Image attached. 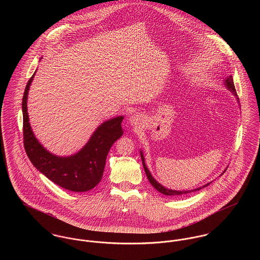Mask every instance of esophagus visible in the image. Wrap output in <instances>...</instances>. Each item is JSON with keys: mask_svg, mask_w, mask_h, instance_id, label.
Returning a JSON list of instances; mask_svg holds the SVG:
<instances>
[{"mask_svg": "<svg viewBox=\"0 0 260 260\" xmlns=\"http://www.w3.org/2000/svg\"><path fill=\"white\" fill-rule=\"evenodd\" d=\"M140 120H141V118L139 115H134L130 118V122L132 125H138L140 123Z\"/></svg>", "mask_w": 260, "mask_h": 260, "instance_id": "esophagus-1", "label": "esophagus"}]
</instances>
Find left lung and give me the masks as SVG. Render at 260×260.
Masks as SVG:
<instances>
[{
    "label": "left lung",
    "instance_id": "left-lung-1",
    "mask_svg": "<svg viewBox=\"0 0 260 260\" xmlns=\"http://www.w3.org/2000/svg\"><path fill=\"white\" fill-rule=\"evenodd\" d=\"M225 85L227 86V88H228V89H229V90H230V91H231L235 96H237V93H236V90H235V87H234V83H233V78H232V76H229V77L227 78V80H225ZM141 159H142L143 167H144V170H145V173H146V176H147V178H148L149 182L152 184V186H153L157 191H159L160 193H162V194H164V195L172 196V197L182 196V195L189 194V193L194 192V191H198V190H200L201 188H203V187H205V186L209 185V183H208V184H206V185H204L203 187H199V188H197V189L188 190V191H176V190H171V189L165 188L164 186H162L160 183H158V182H157V181L152 177L151 173L149 172V170L147 169L146 165H145V162H144V156H143L142 152H141Z\"/></svg>",
    "mask_w": 260,
    "mask_h": 260
}]
</instances>
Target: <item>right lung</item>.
I'll return each mask as SVG.
<instances>
[{
	"instance_id": "1",
	"label": "right lung",
	"mask_w": 260,
	"mask_h": 260,
	"mask_svg": "<svg viewBox=\"0 0 260 260\" xmlns=\"http://www.w3.org/2000/svg\"><path fill=\"white\" fill-rule=\"evenodd\" d=\"M35 75V74H34ZM34 75L28 81L23 101V138L26 153L38 170L55 184L74 192L88 191L102 179L106 157L113 143L122 134V116L104 122L77 154L59 157L44 148L32 132L27 111V97Z\"/></svg>"
}]
</instances>
